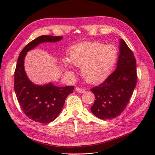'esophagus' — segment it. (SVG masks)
<instances>
[{"instance_id":"obj_1","label":"esophagus","mask_w":155,"mask_h":155,"mask_svg":"<svg viewBox=\"0 0 155 155\" xmlns=\"http://www.w3.org/2000/svg\"><path fill=\"white\" fill-rule=\"evenodd\" d=\"M75 91L78 92V93H84L85 92V90L82 88H78V87H77L75 88Z\"/></svg>"}]
</instances>
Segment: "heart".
I'll use <instances>...</instances> for the list:
<instances>
[{
  "instance_id": "heart-1",
  "label": "heart",
  "mask_w": 155,
  "mask_h": 155,
  "mask_svg": "<svg viewBox=\"0 0 155 155\" xmlns=\"http://www.w3.org/2000/svg\"><path fill=\"white\" fill-rule=\"evenodd\" d=\"M118 52L112 45L97 42H84L71 47L67 61L63 60V70L71 75L70 65L81 68L84 79L90 84L103 82L110 74L117 60ZM69 63L68 64V63Z\"/></svg>"
}]
</instances>
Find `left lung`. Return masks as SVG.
I'll return each mask as SVG.
<instances>
[{"instance_id":"left-lung-1","label":"left lung","mask_w":155,"mask_h":155,"mask_svg":"<svg viewBox=\"0 0 155 155\" xmlns=\"http://www.w3.org/2000/svg\"><path fill=\"white\" fill-rule=\"evenodd\" d=\"M136 63L133 53L123 39L116 70L104 82L91 91L95 100L91 107L101 119L115 118L126 108L136 85Z\"/></svg>"}]
</instances>
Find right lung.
<instances>
[{"label":"right lung","instance_id":"right-lung-1","mask_svg":"<svg viewBox=\"0 0 155 155\" xmlns=\"http://www.w3.org/2000/svg\"><path fill=\"white\" fill-rule=\"evenodd\" d=\"M62 36H41L28 43L19 54L14 73V91L24 114L31 119L46 124L53 121L61 111L65 99L73 92L74 86L59 87L51 82L37 85L28 77L24 69L27 53L39 44L56 43Z\"/></svg>","mask_w":155,"mask_h":155}]
</instances>
